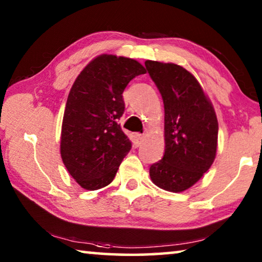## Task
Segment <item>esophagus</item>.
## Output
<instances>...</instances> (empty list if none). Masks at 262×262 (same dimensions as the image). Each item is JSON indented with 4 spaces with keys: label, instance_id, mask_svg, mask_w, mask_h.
<instances>
[{
    "label": "esophagus",
    "instance_id": "obj_1",
    "mask_svg": "<svg viewBox=\"0 0 262 262\" xmlns=\"http://www.w3.org/2000/svg\"><path fill=\"white\" fill-rule=\"evenodd\" d=\"M135 141H136V145H141L144 142V135L136 134L135 135Z\"/></svg>",
    "mask_w": 262,
    "mask_h": 262
}]
</instances>
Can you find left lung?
I'll return each instance as SVG.
<instances>
[{"mask_svg":"<svg viewBox=\"0 0 262 262\" xmlns=\"http://www.w3.org/2000/svg\"><path fill=\"white\" fill-rule=\"evenodd\" d=\"M145 67L164 103L165 152L150 166L157 187L180 193L192 187L209 170L217 152L214 106L192 73L179 64L145 61Z\"/></svg>","mask_w":262,"mask_h":262,"instance_id":"8db88e82","label":"left lung"}]
</instances>
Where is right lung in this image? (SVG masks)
Wrapping results in <instances>:
<instances>
[{"label":"right lung","instance_id":"add662e5","mask_svg":"<svg viewBox=\"0 0 262 262\" xmlns=\"http://www.w3.org/2000/svg\"><path fill=\"white\" fill-rule=\"evenodd\" d=\"M147 70L139 61L114 54L92 59L75 79L66 103L60 154L82 188L110 185L132 143L118 120L125 111L122 92Z\"/></svg>","mask_w":262,"mask_h":262}]
</instances>
